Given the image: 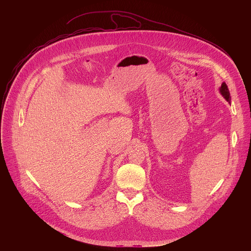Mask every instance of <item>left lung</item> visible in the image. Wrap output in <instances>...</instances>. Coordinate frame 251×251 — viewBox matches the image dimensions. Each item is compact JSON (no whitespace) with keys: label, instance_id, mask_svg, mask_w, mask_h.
<instances>
[{"label":"left lung","instance_id":"obj_1","mask_svg":"<svg viewBox=\"0 0 251 251\" xmlns=\"http://www.w3.org/2000/svg\"><path fill=\"white\" fill-rule=\"evenodd\" d=\"M220 91L222 93V95L225 97V99L229 103L230 100H231V97H230V93H229V90L227 88V85L226 82H223L221 88H220Z\"/></svg>","mask_w":251,"mask_h":251}]
</instances>
